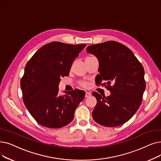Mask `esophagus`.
Masks as SVG:
<instances>
[{
    "instance_id": "1",
    "label": "esophagus",
    "mask_w": 161,
    "mask_h": 161,
    "mask_svg": "<svg viewBox=\"0 0 161 161\" xmlns=\"http://www.w3.org/2000/svg\"><path fill=\"white\" fill-rule=\"evenodd\" d=\"M90 96H91V93H89V92H86V95H85L86 98H88V97H89Z\"/></svg>"
}]
</instances>
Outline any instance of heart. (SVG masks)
I'll return each mask as SVG.
<instances>
[{"label": "heart", "mask_w": 161, "mask_h": 161, "mask_svg": "<svg viewBox=\"0 0 161 161\" xmlns=\"http://www.w3.org/2000/svg\"><path fill=\"white\" fill-rule=\"evenodd\" d=\"M79 84L80 86L83 87H87L88 86L87 83L85 82V81H80L79 82Z\"/></svg>", "instance_id": "1"}]
</instances>
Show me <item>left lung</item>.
<instances>
[{
  "label": "left lung",
  "mask_w": 161,
  "mask_h": 161,
  "mask_svg": "<svg viewBox=\"0 0 161 161\" xmlns=\"http://www.w3.org/2000/svg\"><path fill=\"white\" fill-rule=\"evenodd\" d=\"M87 52L99 62L100 74L95 79L96 84L104 86L111 93L106 97L93 92L97 101L92 113L93 120L106 127L124 124L142 102L146 87L142 64L130 48L114 41L90 45Z\"/></svg>",
  "instance_id": "1"
}]
</instances>
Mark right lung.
Listing matches in <instances>:
<instances>
[{
	"mask_svg": "<svg viewBox=\"0 0 161 161\" xmlns=\"http://www.w3.org/2000/svg\"><path fill=\"white\" fill-rule=\"evenodd\" d=\"M86 46L54 41L40 48L26 64L20 81L23 101L41 125L60 128L72 121L85 92L76 89L60 95L58 86Z\"/></svg>",
	"mask_w": 161,
	"mask_h": 161,
	"instance_id": "right-lung-1",
	"label": "right lung"
}]
</instances>
